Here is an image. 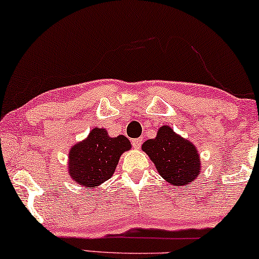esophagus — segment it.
Returning <instances> with one entry per match:
<instances>
[{
    "instance_id": "34e87169",
    "label": "esophagus",
    "mask_w": 259,
    "mask_h": 259,
    "mask_svg": "<svg viewBox=\"0 0 259 259\" xmlns=\"http://www.w3.org/2000/svg\"><path fill=\"white\" fill-rule=\"evenodd\" d=\"M142 144H143V140L140 139V138H137V139L132 140V145H133L134 149H140Z\"/></svg>"
}]
</instances>
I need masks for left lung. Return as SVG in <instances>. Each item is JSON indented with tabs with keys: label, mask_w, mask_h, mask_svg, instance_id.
<instances>
[{
	"label": "left lung",
	"mask_w": 259,
	"mask_h": 259,
	"mask_svg": "<svg viewBox=\"0 0 259 259\" xmlns=\"http://www.w3.org/2000/svg\"><path fill=\"white\" fill-rule=\"evenodd\" d=\"M142 149L154 163L160 176L172 186H188L200 175L201 163L197 149L169 126L160 127L157 137L146 140Z\"/></svg>",
	"instance_id": "1"
}]
</instances>
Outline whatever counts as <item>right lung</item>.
I'll list each match as a JSON object with an SVG mask.
<instances>
[{
  "label": "right lung",
  "mask_w": 259,
  "mask_h": 259,
  "mask_svg": "<svg viewBox=\"0 0 259 259\" xmlns=\"http://www.w3.org/2000/svg\"><path fill=\"white\" fill-rule=\"evenodd\" d=\"M131 149L125 136L109 137L105 128L95 127L69 153V174L80 187L95 188L113 176L120 157Z\"/></svg>",
  "instance_id": "add662e5"
}]
</instances>
